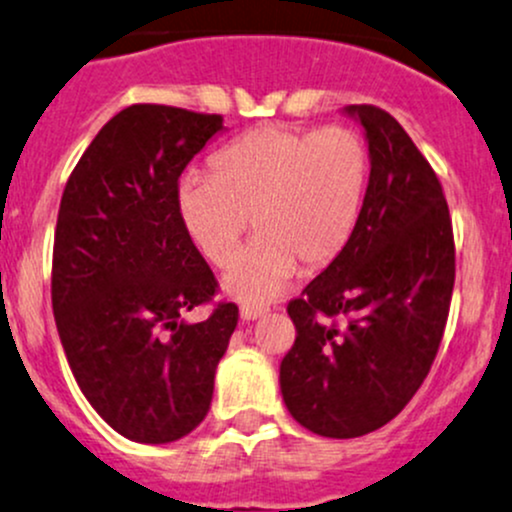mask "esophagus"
<instances>
[{"label":"esophagus","instance_id":"esophagus-1","mask_svg":"<svg viewBox=\"0 0 512 512\" xmlns=\"http://www.w3.org/2000/svg\"><path fill=\"white\" fill-rule=\"evenodd\" d=\"M239 315H241V320H244V322H254V320H258V317L266 315V307L244 305V307H241V310H239Z\"/></svg>","mask_w":512,"mask_h":512}]
</instances>
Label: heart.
<instances>
[{"label": "heart", "instance_id": "obj_1", "mask_svg": "<svg viewBox=\"0 0 512 512\" xmlns=\"http://www.w3.org/2000/svg\"><path fill=\"white\" fill-rule=\"evenodd\" d=\"M368 153L344 126L295 131L258 126L212 158V175L175 188L180 227L202 258L227 268L251 227L258 239L224 290L246 305L278 298L305 266L322 271L351 241L364 207Z\"/></svg>", "mask_w": 512, "mask_h": 512}]
</instances>
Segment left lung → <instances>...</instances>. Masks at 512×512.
Returning a JSON list of instances; mask_svg holds the SVG:
<instances>
[{
  "label": "left lung",
  "mask_w": 512,
  "mask_h": 512,
  "mask_svg": "<svg viewBox=\"0 0 512 512\" xmlns=\"http://www.w3.org/2000/svg\"><path fill=\"white\" fill-rule=\"evenodd\" d=\"M368 144L359 224L342 256L288 305L293 349L280 364L290 415L322 437L351 439L393 420L422 386L454 288V236L442 185L388 112L351 104ZM346 314L342 328L321 315Z\"/></svg>",
  "instance_id": "8db88e82"
}]
</instances>
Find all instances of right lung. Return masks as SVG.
Listing matches in <instances>:
<instances>
[{
  "mask_svg": "<svg viewBox=\"0 0 512 512\" xmlns=\"http://www.w3.org/2000/svg\"><path fill=\"white\" fill-rule=\"evenodd\" d=\"M224 129L217 114L126 107L82 153L60 200V344L87 403L131 442H175L205 420L239 320L232 302L185 320L217 280L175 212L180 173Z\"/></svg>",
  "mask_w": 512,
  "mask_h": 512,
  "instance_id": "obj_1",
  "label": "right lung"
}]
</instances>
